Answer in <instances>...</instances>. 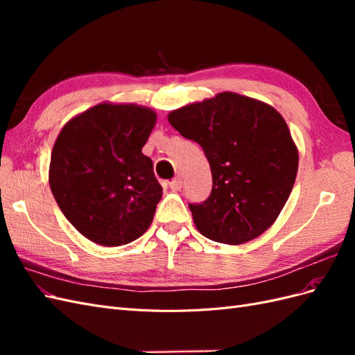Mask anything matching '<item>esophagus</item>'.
Listing matches in <instances>:
<instances>
[{
  "instance_id": "34e87169",
  "label": "esophagus",
  "mask_w": 355,
  "mask_h": 355,
  "mask_svg": "<svg viewBox=\"0 0 355 355\" xmlns=\"http://www.w3.org/2000/svg\"><path fill=\"white\" fill-rule=\"evenodd\" d=\"M168 187L171 191H179L182 188V179L180 178L171 179V182H168Z\"/></svg>"
}]
</instances>
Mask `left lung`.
Wrapping results in <instances>:
<instances>
[{
  "label": "left lung",
  "mask_w": 355,
  "mask_h": 355,
  "mask_svg": "<svg viewBox=\"0 0 355 355\" xmlns=\"http://www.w3.org/2000/svg\"><path fill=\"white\" fill-rule=\"evenodd\" d=\"M173 128L206 154L213 187L189 202L197 230L223 244H243L278 218L297 173V149L272 106L237 93L192 103L168 115Z\"/></svg>",
  "instance_id": "left-lung-1"
}]
</instances>
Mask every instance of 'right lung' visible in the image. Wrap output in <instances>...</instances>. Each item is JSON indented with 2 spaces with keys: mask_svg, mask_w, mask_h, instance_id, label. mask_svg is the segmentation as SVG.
I'll list each match as a JSON object with an SVG mask.
<instances>
[{
  "mask_svg": "<svg viewBox=\"0 0 355 355\" xmlns=\"http://www.w3.org/2000/svg\"><path fill=\"white\" fill-rule=\"evenodd\" d=\"M155 120L142 106L101 103L59 133L50 188L65 218L90 241L128 244L151 225L163 188L142 148Z\"/></svg>",
  "mask_w": 355,
  "mask_h": 355,
  "instance_id": "1",
  "label": "right lung"
}]
</instances>
